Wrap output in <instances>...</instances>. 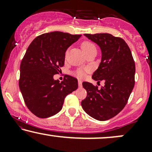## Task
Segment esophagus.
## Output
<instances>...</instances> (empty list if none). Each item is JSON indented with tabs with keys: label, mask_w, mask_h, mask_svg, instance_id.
I'll return each mask as SVG.
<instances>
[{
	"label": "esophagus",
	"mask_w": 152,
	"mask_h": 152,
	"mask_svg": "<svg viewBox=\"0 0 152 152\" xmlns=\"http://www.w3.org/2000/svg\"><path fill=\"white\" fill-rule=\"evenodd\" d=\"M78 86H82V81H81V80H78Z\"/></svg>",
	"instance_id": "34e87169"
}]
</instances>
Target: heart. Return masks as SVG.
Here are the masks:
<instances>
[{
  "mask_svg": "<svg viewBox=\"0 0 152 152\" xmlns=\"http://www.w3.org/2000/svg\"><path fill=\"white\" fill-rule=\"evenodd\" d=\"M81 47L83 48V51L85 52V53H88V52L91 51L92 50H96V48L95 44L93 42L89 41H85L82 43ZM68 53V51L66 52V53ZM87 71H88V69H78L75 72V74H76V76H78V78H84L85 76H86V73Z\"/></svg>",
  "mask_w": 152,
  "mask_h": 152,
  "instance_id": "heart-1",
  "label": "heart"
}]
</instances>
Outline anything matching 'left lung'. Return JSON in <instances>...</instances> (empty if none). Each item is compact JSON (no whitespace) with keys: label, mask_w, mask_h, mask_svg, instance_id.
I'll return each instance as SVG.
<instances>
[{"label":"left lung","mask_w":152,"mask_h":152,"mask_svg":"<svg viewBox=\"0 0 152 152\" xmlns=\"http://www.w3.org/2000/svg\"><path fill=\"white\" fill-rule=\"evenodd\" d=\"M84 35L102 50V62L92 78L98 83L103 81L104 86L98 88L83 82L87 96L81 106L90 116L106 121L117 115L128 102L135 83V63L123 38L109 34Z\"/></svg>","instance_id":"1"}]
</instances>
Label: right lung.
<instances>
[{
    "mask_svg": "<svg viewBox=\"0 0 152 152\" xmlns=\"http://www.w3.org/2000/svg\"><path fill=\"white\" fill-rule=\"evenodd\" d=\"M81 35L54 31L34 38L20 66L19 88L26 106L35 116L48 118L63 107L64 99L78 88V80L69 75L61 82L53 79L64 66L65 53Z\"/></svg>",
    "mask_w": 152,
    "mask_h": 152,
    "instance_id": "add662e5",
    "label": "right lung"
}]
</instances>
